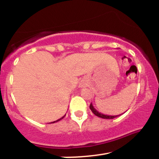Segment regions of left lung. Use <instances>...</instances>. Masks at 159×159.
<instances>
[{
  "label": "left lung",
  "mask_w": 159,
  "mask_h": 159,
  "mask_svg": "<svg viewBox=\"0 0 159 159\" xmlns=\"http://www.w3.org/2000/svg\"><path fill=\"white\" fill-rule=\"evenodd\" d=\"M90 110L92 111V112L93 113V114L96 115V116H98V117L103 118V119H114V118L116 117V116H120V115H116V116H111V115H105V114H102V113H99L98 111H96V109L93 106L92 103L90 104Z\"/></svg>",
  "instance_id": "8db88e82"
}]
</instances>
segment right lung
Returning <instances> with one entry per match:
<instances>
[{"instance_id":"add662e5","label":"right lung","mask_w":159,"mask_h":159,"mask_svg":"<svg viewBox=\"0 0 159 159\" xmlns=\"http://www.w3.org/2000/svg\"><path fill=\"white\" fill-rule=\"evenodd\" d=\"M64 116H63V117H61V119H59V120H56V121H54V122H52V123H56V122H58V121H60V120H62V119H63V117H64Z\"/></svg>"}]
</instances>
